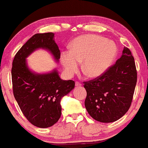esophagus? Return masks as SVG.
I'll return each mask as SVG.
<instances>
[{
  "instance_id": "1",
  "label": "esophagus",
  "mask_w": 148,
  "mask_h": 148,
  "mask_svg": "<svg viewBox=\"0 0 148 148\" xmlns=\"http://www.w3.org/2000/svg\"><path fill=\"white\" fill-rule=\"evenodd\" d=\"M75 86L76 87H81V86H82V84H80V83L78 82H75Z\"/></svg>"
}]
</instances>
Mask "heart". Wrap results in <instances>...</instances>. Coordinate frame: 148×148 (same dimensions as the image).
<instances>
[{"label":"heart","instance_id":"obj_1","mask_svg":"<svg viewBox=\"0 0 148 148\" xmlns=\"http://www.w3.org/2000/svg\"><path fill=\"white\" fill-rule=\"evenodd\" d=\"M117 53L116 44L102 36L86 34L75 38L70 44V51L60 54V62L68 76L78 71L79 63L85 75L97 78L110 67Z\"/></svg>","mask_w":148,"mask_h":148}]
</instances>
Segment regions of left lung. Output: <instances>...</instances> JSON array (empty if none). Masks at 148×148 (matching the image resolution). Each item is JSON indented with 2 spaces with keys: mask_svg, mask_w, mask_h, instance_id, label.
Here are the masks:
<instances>
[{
  "mask_svg": "<svg viewBox=\"0 0 148 148\" xmlns=\"http://www.w3.org/2000/svg\"><path fill=\"white\" fill-rule=\"evenodd\" d=\"M136 83L134 58L125 47L114 65L99 77L84 82L85 106L89 114L101 123L119 120L130 108Z\"/></svg>",
  "mask_w": 148,
  "mask_h": 148,
  "instance_id": "8db88e82",
  "label": "left lung"
}]
</instances>
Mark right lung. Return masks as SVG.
Wrapping results in <instances>:
<instances>
[{
    "label": "right lung",
    "instance_id": "obj_1",
    "mask_svg": "<svg viewBox=\"0 0 148 148\" xmlns=\"http://www.w3.org/2000/svg\"><path fill=\"white\" fill-rule=\"evenodd\" d=\"M52 32L36 34L15 54L11 69L13 94L26 119L40 128L52 126L61 115L60 100L75 88L72 80H62L54 69L46 73L32 71L27 58L38 49L46 50L58 62L60 52Z\"/></svg>",
    "mask_w": 148,
    "mask_h": 148
}]
</instances>
